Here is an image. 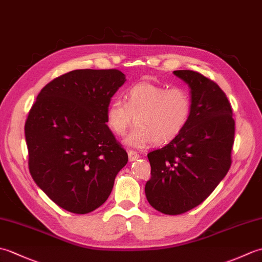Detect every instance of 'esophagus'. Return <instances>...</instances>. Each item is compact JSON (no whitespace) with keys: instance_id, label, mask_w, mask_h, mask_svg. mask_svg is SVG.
Masks as SVG:
<instances>
[{"instance_id":"obj_1","label":"esophagus","mask_w":262,"mask_h":262,"mask_svg":"<svg viewBox=\"0 0 262 262\" xmlns=\"http://www.w3.org/2000/svg\"><path fill=\"white\" fill-rule=\"evenodd\" d=\"M128 158H129L130 162H133V161H136L137 159H140V154L130 149V151H128Z\"/></svg>"}]
</instances>
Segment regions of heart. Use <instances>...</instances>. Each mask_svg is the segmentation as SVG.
Segmentation results:
<instances>
[{"mask_svg": "<svg viewBox=\"0 0 262 262\" xmlns=\"http://www.w3.org/2000/svg\"><path fill=\"white\" fill-rule=\"evenodd\" d=\"M126 98L127 101L114 99L109 103L107 124L115 135L124 136L135 118L136 125L126 138L130 146L169 143L190 121L192 100L183 88L140 82L127 91Z\"/></svg>", "mask_w": 262, "mask_h": 262, "instance_id": "obj_1", "label": "heart"}]
</instances>
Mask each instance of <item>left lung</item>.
<instances>
[{
  "mask_svg": "<svg viewBox=\"0 0 262 262\" xmlns=\"http://www.w3.org/2000/svg\"><path fill=\"white\" fill-rule=\"evenodd\" d=\"M173 74L190 88L191 118L173 141L147 154L145 185L149 205L166 215L186 213L214 191L231 168L235 133L231 103L214 81L190 70Z\"/></svg>",
  "mask_w": 262,
  "mask_h": 262,
  "instance_id": "left-lung-1",
  "label": "left lung"
}]
</instances>
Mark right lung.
I'll return each instance as SVG.
<instances>
[{"label": "right lung", "instance_id": "right-lung-1", "mask_svg": "<svg viewBox=\"0 0 262 262\" xmlns=\"http://www.w3.org/2000/svg\"><path fill=\"white\" fill-rule=\"evenodd\" d=\"M126 81L119 70H75L41 89L25 124L28 165L59 207L88 214L113 190L128 161L107 122V108Z\"/></svg>", "mask_w": 262, "mask_h": 262}]
</instances>
